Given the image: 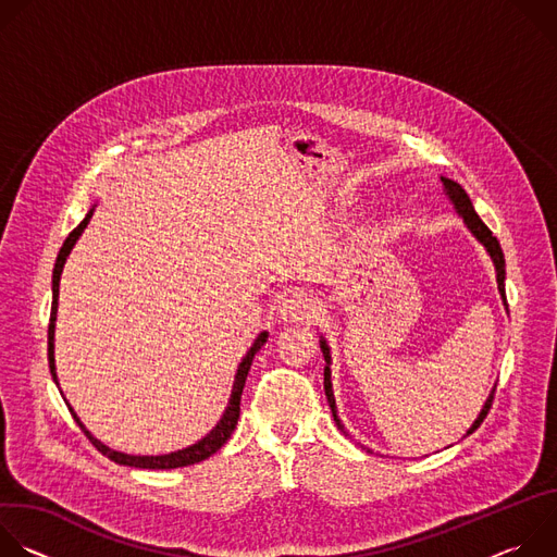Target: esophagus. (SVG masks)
<instances>
[{"instance_id":"34e87169","label":"esophagus","mask_w":557,"mask_h":557,"mask_svg":"<svg viewBox=\"0 0 557 557\" xmlns=\"http://www.w3.org/2000/svg\"><path fill=\"white\" fill-rule=\"evenodd\" d=\"M317 304L312 299V295L304 293V290H293L288 297L282 299L280 304V320L286 324H295V322H304L314 312Z\"/></svg>"}]
</instances>
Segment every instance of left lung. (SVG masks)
<instances>
[{
	"label": "left lung",
	"instance_id": "obj_1",
	"mask_svg": "<svg viewBox=\"0 0 557 557\" xmlns=\"http://www.w3.org/2000/svg\"><path fill=\"white\" fill-rule=\"evenodd\" d=\"M441 185H443V191H445V196L449 198V202H451V207H454L456 215H458V218H462V222H465V226L469 228V233L475 237V240H479V243L485 247L487 256L492 258L494 269H496L498 293H500L503 304H505V308H507V297H505V256H503V249H500V245H498V240H496V235L487 228V224L479 218V213H475V209H473V205H471L469 196L465 194V189H462L458 183H454L451 178L441 176ZM320 348H322V352H324V361H326V366H324V389H326V399H329V406H331V410H333V419H335L337 428L346 434V430H344V425H342V421H339V417H337L335 394H333V381H331V363H333V357H331L329 342H326L324 337H320ZM494 389H496V385H494ZM494 389L490 392V396H487V401H485V406H483L481 414L475 417V421L471 423V428L467 430V434H465V436H469L471 432L479 430V428H481V423L485 421V417H487V412H490V408H492V401H494ZM368 451H370V449H368Z\"/></svg>",
	"mask_w": 557,
	"mask_h": 557
}]
</instances>
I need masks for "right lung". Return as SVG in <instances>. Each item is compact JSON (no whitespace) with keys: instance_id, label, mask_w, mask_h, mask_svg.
<instances>
[{"instance_id":"add662e5","label":"right lung","mask_w":557,"mask_h":557,"mask_svg":"<svg viewBox=\"0 0 557 557\" xmlns=\"http://www.w3.org/2000/svg\"><path fill=\"white\" fill-rule=\"evenodd\" d=\"M97 207V205H95ZM95 207L88 211V215L78 222V226L65 237V243L57 256V262H54V271H52V310H50V326H48V363H50V374L59 387V379H57V366H54V322H57V306H59V282H61V273H63V264L72 251V247L76 245L78 237H82L84 228L88 226L92 213H95ZM269 339V333L262 331L253 346L249 348V352L243 357L240 366H237V372H235V381H233V389H231V396H228V404L222 412V419L215 423V428L205 436L200 438L198 443L185 447V449H178V451H170V454H158V456H134V454H125V451H116L112 447H108L106 443H101L99 438L92 436V432H88V428L82 423V419L76 417V412L70 408L67 404V410L72 412L74 421L78 423V428H82L86 432V436L92 441V445L106 454L110 460L119 462V465H127V467H138V469H176V467H187V465H194V462H200L205 458H209L211 454H215L233 434L235 425H237V419H240V399H243V387H245V381H247V374L251 370V363H253V357L256 352L267 344Z\"/></svg>"}]
</instances>
